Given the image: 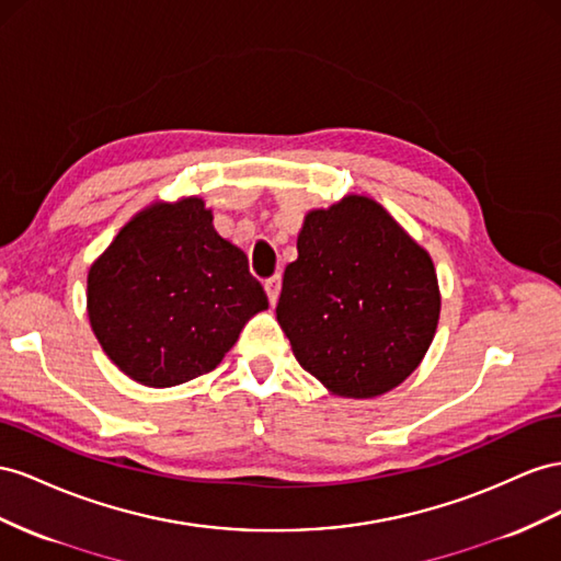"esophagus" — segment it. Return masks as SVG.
Wrapping results in <instances>:
<instances>
[{"label":"esophagus","mask_w":561,"mask_h":561,"mask_svg":"<svg viewBox=\"0 0 561 561\" xmlns=\"http://www.w3.org/2000/svg\"><path fill=\"white\" fill-rule=\"evenodd\" d=\"M264 290H266V295H268L271 305H276L278 295H280V276H278V274L271 276V278L264 283Z\"/></svg>","instance_id":"esophagus-1"}]
</instances>
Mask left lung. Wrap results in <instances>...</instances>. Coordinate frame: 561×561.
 Instances as JSON below:
<instances>
[{
  "mask_svg": "<svg viewBox=\"0 0 561 561\" xmlns=\"http://www.w3.org/2000/svg\"><path fill=\"white\" fill-rule=\"evenodd\" d=\"M432 256L366 195L311 209L285 266L276 318L299 366L346 399L399 387L434 340Z\"/></svg>",
  "mask_w": 561,
  "mask_h": 561,
  "instance_id": "obj_1",
  "label": "left lung"
}]
</instances>
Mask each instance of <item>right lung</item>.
Segmentation results:
<instances>
[{
	"label": "right lung",
	"mask_w": 561,
	"mask_h": 561,
	"mask_svg": "<svg viewBox=\"0 0 561 561\" xmlns=\"http://www.w3.org/2000/svg\"><path fill=\"white\" fill-rule=\"evenodd\" d=\"M264 309L245 252L215 231L201 198L141 209L87 278L89 323L103 352L158 389L215 370Z\"/></svg>",
	"instance_id": "right-lung-1"
}]
</instances>
